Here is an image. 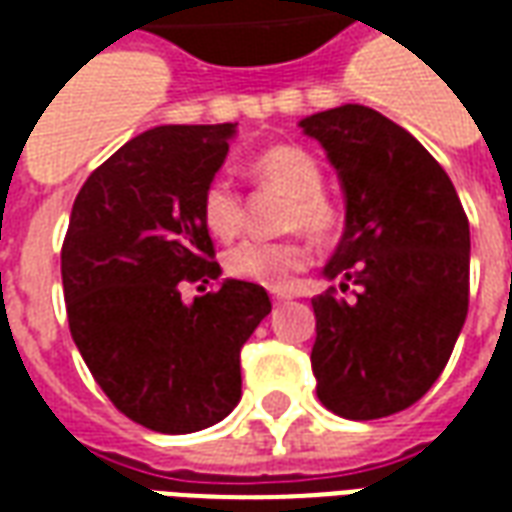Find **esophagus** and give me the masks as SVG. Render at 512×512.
<instances>
[{"label":"esophagus","mask_w":512,"mask_h":512,"mask_svg":"<svg viewBox=\"0 0 512 512\" xmlns=\"http://www.w3.org/2000/svg\"><path fill=\"white\" fill-rule=\"evenodd\" d=\"M290 296L288 293H282V290H274V293H271V301H274V304H282V301H288Z\"/></svg>","instance_id":"obj_1"}]
</instances>
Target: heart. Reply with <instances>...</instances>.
<instances>
[{
	"mask_svg": "<svg viewBox=\"0 0 512 512\" xmlns=\"http://www.w3.org/2000/svg\"><path fill=\"white\" fill-rule=\"evenodd\" d=\"M246 175L271 189L282 191L288 205L282 211L285 230H304L315 241H329L340 230V208L323 191V169L310 150L290 142H279L260 150L246 164ZM202 224L208 233L233 241L244 227V200L241 194L224 183L211 180L200 200ZM310 260V246L301 238L282 241H241L224 255V271L233 279L263 285V288H285L293 274Z\"/></svg>",
	"mask_w": 512,
	"mask_h": 512,
	"instance_id": "obj_1",
	"label": "heart"
}]
</instances>
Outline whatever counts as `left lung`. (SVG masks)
I'll list each match as a JSON object with an SVG mask.
<instances>
[{
    "instance_id": "left-lung-1",
    "label": "left lung",
    "mask_w": 512,
    "mask_h": 512,
    "mask_svg": "<svg viewBox=\"0 0 512 512\" xmlns=\"http://www.w3.org/2000/svg\"><path fill=\"white\" fill-rule=\"evenodd\" d=\"M345 191V230L312 299L318 397L345 419H381L436 384L469 310V219L436 158L376 109L304 117Z\"/></svg>"
}]
</instances>
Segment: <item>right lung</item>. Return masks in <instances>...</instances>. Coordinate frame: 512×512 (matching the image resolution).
Returning <instances> with one entry per match:
<instances>
[{
    "label": "right lung",
    "mask_w": 512,
    "mask_h": 512,
    "mask_svg": "<svg viewBox=\"0 0 512 512\" xmlns=\"http://www.w3.org/2000/svg\"><path fill=\"white\" fill-rule=\"evenodd\" d=\"M235 123L158 126L84 180L62 244L68 326L84 365L128 419L158 433L222 422L241 400V348L271 312L260 285L219 279L202 224L205 186ZM205 290V288H200Z\"/></svg>",
    "instance_id": "obj_1"
}]
</instances>
